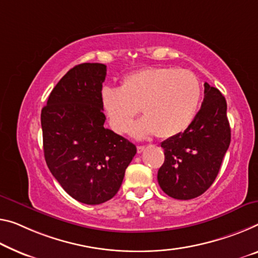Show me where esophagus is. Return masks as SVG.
Wrapping results in <instances>:
<instances>
[{
    "instance_id": "obj_1",
    "label": "esophagus",
    "mask_w": 258,
    "mask_h": 258,
    "mask_svg": "<svg viewBox=\"0 0 258 258\" xmlns=\"http://www.w3.org/2000/svg\"><path fill=\"white\" fill-rule=\"evenodd\" d=\"M144 150H145V146H143V145H138L137 146V152L138 153H142L143 151H144Z\"/></svg>"
}]
</instances>
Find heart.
<instances>
[{
  "instance_id": "obj_1",
  "label": "heart",
  "mask_w": 258,
  "mask_h": 258,
  "mask_svg": "<svg viewBox=\"0 0 258 258\" xmlns=\"http://www.w3.org/2000/svg\"><path fill=\"white\" fill-rule=\"evenodd\" d=\"M201 99L196 75L169 67L137 70L122 78L120 89L104 86L100 91L102 110L117 134L128 132L140 108L144 117L132 130L137 138L152 134L170 138L182 134L195 120Z\"/></svg>"
}]
</instances>
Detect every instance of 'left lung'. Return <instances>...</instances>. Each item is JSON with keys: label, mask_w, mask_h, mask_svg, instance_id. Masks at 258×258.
I'll list each match as a JSON object with an SVG mask.
<instances>
[{"label": "left lung", "mask_w": 258, "mask_h": 258, "mask_svg": "<svg viewBox=\"0 0 258 258\" xmlns=\"http://www.w3.org/2000/svg\"><path fill=\"white\" fill-rule=\"evenodd\" d=\"M231 143L226 99L204 83V100L187 130L161 143L165 161L158 183L175 200H192L211 187Z\"/></svg>", "instance_id": "8db88e82"}]
</instances>
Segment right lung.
<instances>
[{
    "instance_id": "add662e5",
    "label": "right lung",
    "mask_w": 258,
    "mask_h": 258,
    "mask_svg": "<svg viewBox=\"0 0 258 258\" xmlns=\"http://www.w3.org/2000/svg\"><path fill=\"white\" fill-rule=\"evenodd\" d=\"M102 63L70 69L41 110L43 153L50 173L81 203L101 204L116 195L136 146L104 126Z\"/></svg>"
}]
</instances>
